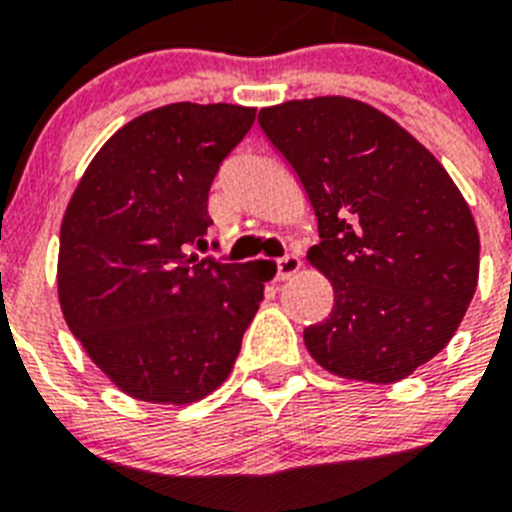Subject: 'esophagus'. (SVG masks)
Here are the masks:
<instances>
[{
	"mask_svg": "<svg viewBox=\"0 0 512 512\" xmlns=\"http://www.w3.org/2000/svg\"><path fill=\"white\" fill-rule=\"evenodd\" d=\"M300 259H297L295 253H287L282 259L277 261V279H289L295 271H300Z\"/></svg>",
	"mask_w": 512,
	"mask_h": 512,
	"instance_id": "esophagus-1",
	"label": "esophagus"
}]
</instances>
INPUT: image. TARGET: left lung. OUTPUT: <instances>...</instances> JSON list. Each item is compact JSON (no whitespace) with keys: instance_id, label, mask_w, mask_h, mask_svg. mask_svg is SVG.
<instances>
[{"instance_id":"8db88e82","label":"left lung","mask_w":512,"mask_h":512,"mask_svg":"<svg viewBox=\"0 0 512 512\" xmlns=\"http://www.w3.org/2000/svg\"><path fill=\"white\" fill-rule=\"evenodd\" d=\"M259 125L305 187L320 233L307 259L333 284L307 351L338 377L405 379L451 341L477 289L467 202L408 130L356 99H292Z\"/></svg>"}]
</instances>
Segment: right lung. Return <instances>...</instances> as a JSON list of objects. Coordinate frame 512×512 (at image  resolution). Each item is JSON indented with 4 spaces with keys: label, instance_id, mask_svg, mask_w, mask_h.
<instances>
[{
    "label": "right lung",
    "instance_id": "right-lung-1",
    "mask_svg": "<svg viewBox=\"0 0 512 512\" xmlns=\"http://www.w3.org/2000/svg\"><path fill=\"white\" fill-rule=\"evenodd\" d=\"M256 120L253 107L176 102L117 130L61 225L58 297L71 333L122 392L184 405L233 372L274 266L205 246L207 197Z\"/></svg>",
    "mask_w": 512,
    "mask_h": 512
}]
</instances>
